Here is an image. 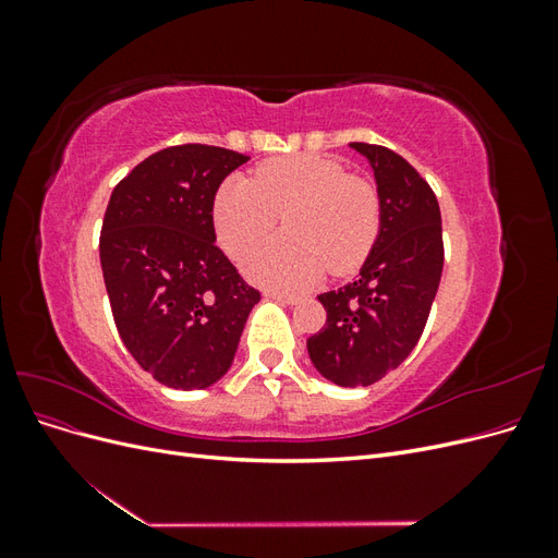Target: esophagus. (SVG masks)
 <instances>
[{
	"instance_id": "1",
	"label": "esophagus",
	"mask_w": 558,
	"mask_h": 558,
	"mask_svg": "<svg viewBox=\"0 0 558 558\" xmlns=\"http://www.w3.org/2000/svg\"><path fill=\"white\" fill-rule=\"evenodd\" d=\"M265 295L277 300V302H281V305H298V302H302L300 295H289V293H279V291H267Z\"/></svg>"
}]
</instances>
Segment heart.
I'll return each mask as SVG.
<instances>
[{
  "label": "heart",
  "mask_w": 558,
  "mask_h": 558,
  "mask_svg": "<svg viewBox=\"0 0 558 558\" xmlns=\"http://www.w3.org/2000/svg\"><path fill=\"white\" fill-rule=\"evenodd\" d=\"M286 238L244 260L251 279L277 291H302L320 275H349L373 251L381 230V197L365 177L330 156L300 154L263 162L251 179H228L214 199L218 242L242 258L275 232Z\"/></svg>",
  "instance_id": "1"
}]
</instances>
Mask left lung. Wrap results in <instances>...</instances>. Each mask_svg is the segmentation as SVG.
Wrapping results in <instances>:
<instances>
[{
	"label": "left lung",
	"instance_id": "left-lung-1",
	"mask_svg": "<svg viewBox=\"0 0 558 558\" xmlns=\"http://www.w3.org/2000/svg\"><path fill=\"white\" fill-rule=\"evenodd\" d=\"M375 170L381 230L359 279L320 293L326 326L307 340L314 367L337 386H369L410 356L445 265L442 216L426 179L396 150L353 142Z\"/></svg>",
	"mask_w": 558,
	"mask_h": 558
}]
</instances>
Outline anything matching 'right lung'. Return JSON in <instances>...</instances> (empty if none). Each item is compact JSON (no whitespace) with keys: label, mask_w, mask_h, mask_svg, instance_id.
I'll list each match as a JSON object with an SVG mask.
<instances>
[{"label":"right lung","mask_w":558,"mask_h":558,"mask_svg":"<svg viewBox=\"0 0 558 558\" xmlns=\"http://www.w3.org/2000/svg\"><path fill=\"white\" fill-rule=\"evenodd\" d=\"M246 160L221 146H170L111 193L99 234L111 314L132 359L170 388L221 379L260 300L214 230L218 185Z\"/></svg>","instance_id":"add662e5"}]
</instances>
